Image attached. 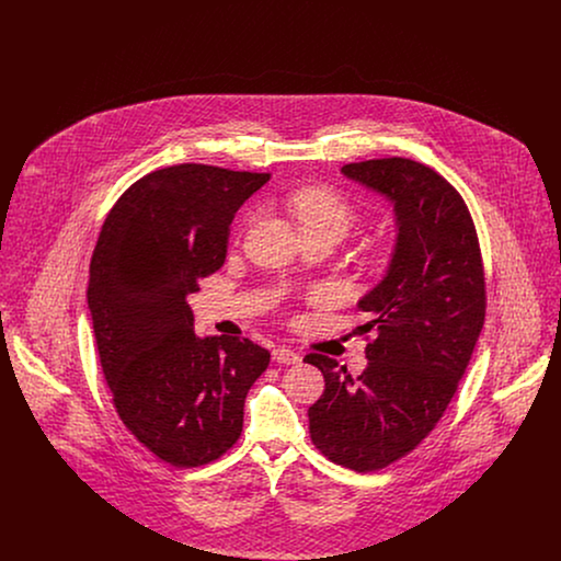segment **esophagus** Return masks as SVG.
Instances as JSON below:
<instances>
[{"label":"esophagus","mask_w":561,"mask_h":561,"mask_svg":"<svg viewBox=\"0 0 561 561\" xmlns=\"http://www.w3.org/2000/svg\"><path fill=\"white\" fill-rule=\"evenodd\" d=\"M271 355H273V362H277V364H298L300 362V355L288 347L273 348Z\"/></svg>","instance_id":"obj_1"}]
</instances>
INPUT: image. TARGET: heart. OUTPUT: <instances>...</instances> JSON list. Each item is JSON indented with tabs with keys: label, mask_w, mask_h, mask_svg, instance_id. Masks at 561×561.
<instances>
[{
	"label": "heart",
	"mask_w": 561,
	"mask_h": 561,
	"mask_svg": "<svg viewBox=\"0 0 561 561\" xmlns=\"http://www.w3.org/2000/svg\"><path fill=\"white\" fill-rule=\"evenodd\" d=\"M300 231L334 229L345 236L355 222V210L347 199L328 187H309L298 191L290 199Z\"/></svg>",
	"instance_id": "obj_1"
}]
</instances>
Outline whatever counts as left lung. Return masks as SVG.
I'll list each match as a JSON object with an SVG mask.
<instances>
[{"label":"left lung","mask_w":561,"mask_h":561,"mask_svg":"<svg viewBox=\"0 0 561 561\" xmlns=\"http://www.w3.org/2000/svg\"><path fill=\"white\" fill-rule=\"evenodd\" d=\"M341 174L393 208L387 271L357 300L376 332L366 370L320 353L325 391L309 408V433L330 460L359 473L414 450L453 400L480 339L485 286L478 233L458 191L425 163L389 158L347 163Z\"/></svg>","instance_id":"left-lung-1"}]
</instances>
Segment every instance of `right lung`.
<instances>
[{"mask_svg": "<svg viewBox=\"0 0 561 561\" xmlns=\"http://www.w3.org/2000/svg\"><path fill=\"white\" fill-rule=\"evenodd\" d=\"M271 174L204 163L161 168L111 208L90 261L88 307L124 425L161 460L199 467L227 453L271 353L197 336L188 294L222 267L229 225Z\"/></svg>", "mask_w": 561, "mask_h": 561, "instance_id": "right-lung-1", "label": "right lung"}]
</instances>
